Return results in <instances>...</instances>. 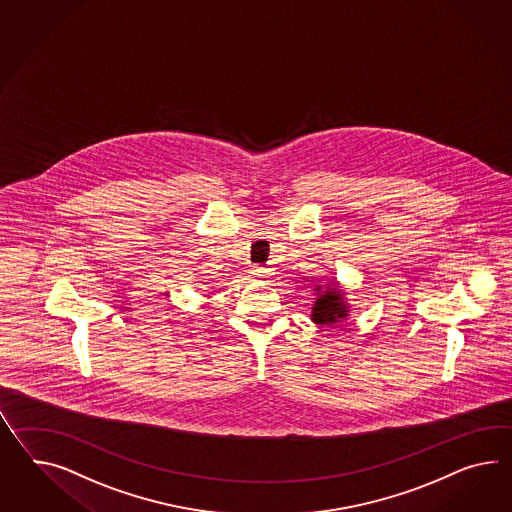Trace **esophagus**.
I'll return each instance as SVG.
<instances>
[{
  "instance_id": "1",
  "label": "esophagus",
  "mask_w": 512,
  "mask_h": 512,
  "mask_svg": "<svg viewBox=\"0 0 512 512\" xmlns=\"http://www.w3.org/2000/svg\"><path fill=\"white\" fill-rule=\"evenodd\" d=\"M251 274H253L255 279H261V281H268L272 277V272L268 268H264V266H255Z\"/></svg>"
}]
</instances>
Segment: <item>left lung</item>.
<instances>
[{
  "mask_svg": "<svg viewBox=\"0 0 512 512\" xmlns=\"http://www.w3.org/2000/svg\"><path fill=\"white\" fill-rule=\"evenodd\" d=\"M313 291L317 292L315 304L311 307V320L315 324L332 328L339 322H345L350 315V304L337 281H330L326 287L318 285Z\"/></svg>",
  "mask_w": 512,
  "mask_h": 512,
  "instance_id": "8db88e82",
  "label": "left lung"
}]
</instances>
